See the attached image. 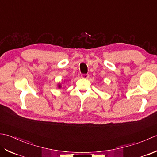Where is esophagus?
<instances>
[{"label":"esophagus","instance_id":"1","mask_svg":"<svg viewBox=\"0 0 157 157\" xmlns=\"http://www.w3.org/2000/svg\"><path fill=\"white\" fill-rule=\"evenodd\" d=\"M89 75L88 74H82L81 75V77L82 78H89Z\"/></svg>","mask_w":157,"mask_h":157}]
</instances>
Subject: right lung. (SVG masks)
Listing matches in <instances>:
<instances>
[{
	"label": "right lung",
	"instance_id": "add662e5",
	"mask_svg": "<svg viewBox=\"0 0 157 157\" xmlns=\"http://www.w3.org/2000/svg\"><path fill=\"white\" fill-rule=\"evenodd\" d=\"M61 87H62V85H58V88H61Z\"/></svg>",
	"mask_w": 157,
	"mask_h": 157
}]
</instances>
